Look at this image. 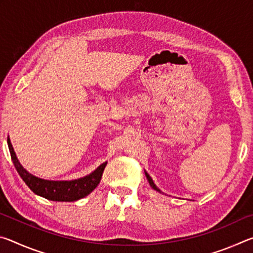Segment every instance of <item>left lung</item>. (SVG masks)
I'll return each instance as SVG.
<instances>
[{
    "mask_svg": "<svg viewBox=\"0 0 253 253\" xmlns=\"http://www.w3.org/2000/svg\"><path fill=\"white\" fill-rule=\"evenodd\" d=\"M145 174H146V177H147V179H148V182H149V185H151L153 188H154V190H156V191H158V192H161L160 191V188H157V186L155 185V184H154V182H153V179H152V177L151 176H149V175L147 174V173H145Z\"/></svg>",
    "mask_w": 253,
    "mask_h": 253,
    "instance_id": "left-lung-1",
    "label": "left lung"
}]
</instances>
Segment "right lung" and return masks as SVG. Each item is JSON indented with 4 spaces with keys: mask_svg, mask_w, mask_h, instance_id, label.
<instances>
[{
    "mask_svg": "<svg viewBox=\"0 0 253 253\" xmlns=\"http://www.w3.org/2000/svg\"><path fill=\"white\" fill-rule=\"evenodd\" d=\"M7 145L8 149H10L11 158L21 178L23 179L33 193L50 201L74 202V201L80 200L90 194L99 184L102 173H104V169L107 165V162L102 163L92 173L78 179H72V181H48V179H42L30 174L20 164L14 149L12 147L10 138H7Z\"/></svg>",
    "mask_w": 253,
    "mask_h": 253,
    "instance_id": "right-lung-1",
    "label": "right lung"
}]
</instances>
